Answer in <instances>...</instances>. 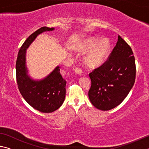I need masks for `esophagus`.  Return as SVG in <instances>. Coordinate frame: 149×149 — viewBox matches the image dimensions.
Listing matches in <instances>:
<instances>
[{"instance_id":"esophagus-1","label":"esophagus","mask_w":149,"mask_h":149,"mask_svg":"<svg viewBox=\"0 0 149 149\" xmlns=\"http://www.w3.org/2000/svg\"><path fill=\"white\" fill-rule=\"evenodd\" d=\"M75 70V72L77 74H79V75H81V74L83 73V70L81 68H75L74 69Z\"/></svg>"}]
</instances>
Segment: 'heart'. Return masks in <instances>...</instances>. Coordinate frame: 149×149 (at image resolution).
Here are the masks:
<instances>
[{
    "label": "heart",
    "instance_id": "heart-1",
    "mask_svg": "<svg viewBox=\"0 0 149 149\" xmlns=\"http://www.w3.org/2000/svg\"><path fill=\"white\" fill-rule=\"evenodd\" d=\"M77 49L83 52H88L84 60L90 67H97L102 64L110 55L111 43L108 38L99 39L90 37L81 43Z\"/></svg>",
    "mask_w": 149,
    "mask_h": 149
}]
</instances>
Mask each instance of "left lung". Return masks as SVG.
I'll use <instances>...</instances> for the list:
<instances>
[{"label":"left lung","mask_w":149,"mask_h":149,"mask_svg":"<svg viewBox=\"0 0 149 149\" xmlns=\"http://www.w3.org/2000/svg\"><path fill=\"white\" fill-rule=\"evenodd\" d=\"M135 61L131 47L120 35L109 59L89 74V98L95 108L110 110L122 103L134 85Z\"/></svg>","instance_id":"8db88e82"}]
</instances>
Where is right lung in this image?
Returning <instances> with one entry per match:
<instances>
[{
    "instance_id": "1",
    "label": "right lung",
    "mask_w": 149,
    "mask_h": 149,
    "mask_svg": "<svg viewBox=\"0 0 149 149\" xmlns=\"http://www.w3.org/2000/svg\"><path fill=\"white\" fill-rule=\"evenodd\" d=\"M54 29L42 27L32 33L20 48L16 60V79L20 93L30 106L43 113L52 112L61 107L65 100L66 81L60 74L59 65L42 79L32 78L26 64V51L39 35Z\"/></svg>"
}]
</instances>
